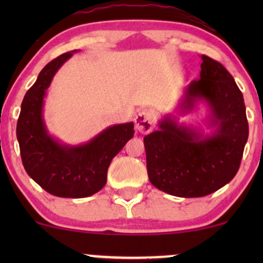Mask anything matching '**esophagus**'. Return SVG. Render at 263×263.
I'll list each match as a JSON object with an SVG mask.
<instances>
[{
    "instance_id": "34e87169",
    "label": "esophagus",
    "mask_w": 263,
    "mask_h": 263,
    "mask_svg": "<svg viewBox=\"0 0 263 263\" xmlns=\"http://www.w3.org/2000/svg\"><path fill=\"white\" fill-rule=\"evenodd\" d=\"M153 116L149 111L142 110L136 115L135 117V127L141 134H148L153 129Z\"/></svg>"
}]
</instances>
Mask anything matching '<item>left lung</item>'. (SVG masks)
Instances as JSON below:
<instances>
[{
  "label": "left lung",
  "instance_id": "left-lung-1",
  "mask_svg": "<svg viewBox=\"0 0 263 263\" xmlns=\"http://www.w3.org/2000/svg\"><path fill=\"white\" fill-rule=\"evenodd\" d=\"M201 60L200 79L186 86L179 112L205 102L213 132L204 135L167 115L158 131L143 138L149 182L174 197H205L222 188L236 176L249 138L245 102L234 78L216 60L206 55Z\"/></svg>",
  "mask_w": 263,
  "mask_h": 263
}]
</instances>
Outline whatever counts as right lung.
I'll use <instances>...</instances> for the list:
<instances>
[{
    "mask_svg": "<svg viewBox=\"0 0 263 263\" xmlns=\"http://www.w3.org/2000/svg\"><path fill=\"white\" fill-rule=\"evenodd\" d=\"M74 52L62 54L42 69L26 92L17 121L26 172L45 192L60 198H86L104 188L111 161L135 134L134 122L120 123L78 146L49 135L43 119L44 98L54 75Z\"/></svg>",
    "mask_w": 263,
    "mask_h": 263,
    "instance_id": "1",
    "label": "right lung"
}]
</instances>
